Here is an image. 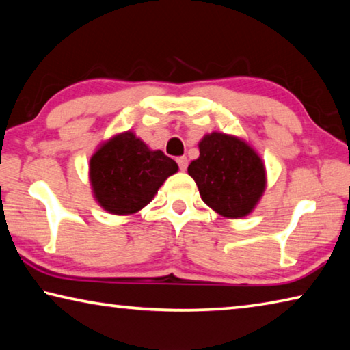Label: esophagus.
<instances>
[{
	"mask_svg": "<svg viewBox=\"0 0 350 350\" xmlns=\"http://www.w3.org/2000/svg\"><path fill=\"white\" fill-rule=\"evenodd\" d=\"M177 163H179V168H180L182 171H185L187 167H188V159H187L185 156L177 157Z\"/></svg>",
	"mask_w": 350,
	"mask_h": 350,
	"instance_id": "1",
	"label": "esophagus"
}]
</instances>
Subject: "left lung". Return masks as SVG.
<instances>
[{
    "mask_svg": "<svg viewBox=\"0 0 350 350\" xmlns=\"http://www.w3.org/2000/svg\"><path fill=\"white\" fill-rule=\"evenodd\" d=\"M204 202L227 219L253 213L267 188L259 152L239 135L213 131L199 142V157L188 167Z\"/></svg>",
    "mask_w": 350,
    "mask_h": 350,
    "instance_id": "obj_1",
    "label": "left lung"
}]
</instances>
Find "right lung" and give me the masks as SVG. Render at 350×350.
Returning <instances> with one entry per match:
<instances>
[{
	"label": "right lung",
	"mask_w": 350,
	"mask_h": 350,
	"mask_svg": "<svg viewBox=\"0 0 350 350\" xmlns=\"http://www.w3.org/2000/svg\"><path fill=\"white\" fill-rule=\"evenodd\" d=\"M179 171L173 159L151 150L134 131L100 142L90 159L94 200L116 216L139 213L151 202L170 176Z\"/></svg>",
	"instance_id": "right-lung-1"
}]
</instances>
